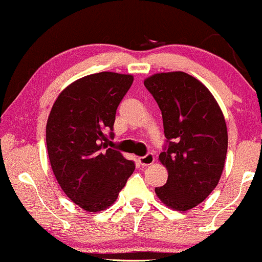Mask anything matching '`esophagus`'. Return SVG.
<instances>
[{
	"label": "esophagus",
	"instance_id": "obj_1",
	"mask_svg": "<svg viewBox=\"0 0 262 262\" xmlns=\"http://www.w3.org/2000/svg\"><path fill=\"white\" fill-rule=\"evenodd\" d=\"M138 161H139L141 166H149V165L154 164L155 158L152 154H148L145 156H140V158H138Z\"/></svg>",
	"mask_w": 262,
	"mask_h": 262
}]
</instances>
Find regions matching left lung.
<instances>
[{
  "label": "left lung",
  "instance_id": "8db88e82",
  "mask_svg": "<svg viewBox=\"0 0 262 262\" xmlns=\"http://www.w3.org/2000/svg\"><path fill=\"white\" fill-rule=\"evenodd\" d=\"M144 85L158 102L169 141L159 155L169 177L155 193L169 208L185 212L203 202L221 180L228 150L223 112L209 90L182 71L154 74Z\"/></svg>",
  "mask_w": 262,
  "mask_h": 262
}]
</instances>
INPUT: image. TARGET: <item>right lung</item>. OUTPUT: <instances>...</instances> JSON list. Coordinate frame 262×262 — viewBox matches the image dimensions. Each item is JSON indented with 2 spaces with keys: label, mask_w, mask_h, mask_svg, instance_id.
<instances>
[{
  "label": "right lung",
  "mask_w": 262,
  "mask_h": 262,
  "mask_svg": "<svg viewBox=\"0 0 262 262\" xmlns=\"http://www.w3.org/2000/svg\"><path fill=\"white\" fill-rule=\"evenodd\" d=\"M133 75H87L66 86L47 122V149L64 193L86 212H102L116 202L135 165L108 148L116 111Z\"/></svg>",
  "instance_id": "obj_1"
}]
</instances>
